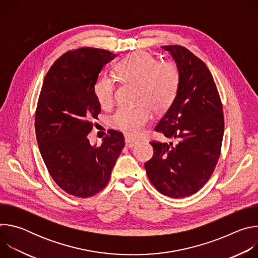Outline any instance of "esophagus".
<instances>
[{"label": "esophagus", "instance_id": "1", "mask_svg": "<svg viewBox=\"0 0 258 258\" xmlns=\"http://www.w3.org/2000/svg\"><path fill=\"white\" fill-rule=\"evenodd\" d=\"M138 143H139V142H138L137 140H134V139H132V138H130V137H126V138H125V146L128 147V148H134V147H135Z\"/></svg>", "mask_w": 258, "mask_h": 258}]
</instances>
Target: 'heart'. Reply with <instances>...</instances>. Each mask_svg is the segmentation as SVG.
I'll return each mask as SVG.
<instances>
[{
	"label": "heart",
	"mask_w": 258,
	"mask_h": 258,
	"mask_svg": "<svg viewBox=\"0 0 258 258\" xmlns=\"http://www.w3.org/2000/svg\"><path fill=\"white\" fill-rule=\"evenodd\" d=\"M118 77L136 84L138 105L120 108L111 119V125L127 136L138 137L152 120L155 112H163L173 103L179 85V72L170 61H160L147 52H135L117 63ZM95 95L101 107L108 109L114 103L113 80L101 77L95 84Z\"/></svg>",
	"instance_id": "b5f03b06"
}]
</instances>
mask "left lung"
Masks as SVG:
<instances>
[{
  "label": "left lung",
  "instance_id": "1",
  "mask_svg": "<svg viewBox=\"0 0 258 258\" xmlns=\"http://www.w3.org/2000/svg\"><path fill=\"white\" fill-rule=\"evenodd\" d=\"M161 48L176 63L179 85L173 103L155 131L177 143L151 142L154 154L145 168L160 193L183 198L199 191L216 166L225 127L223 105L202 60L178 45Z\"/></svg>",
  "mask_w": 258,
  "mask_h": 258
}]
</instances>
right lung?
Instances as JSON below:
<instances>
[{
  "label": "right lung",
  "instance_id": "1",
  "mask_svg": "<svg viewBox=\"0 0 258 258\" xmlns=\"http://www.w3.org/2000/svg\"><path fill=\"white\" fill-rule=\"evenodd\" d=\"M116 56L88 47L63 54L49 69L36 106L35 135L47 169L63 191L79 198L106 187L124 147L123 135L114 130L101 146L88 139L101 112L95 84Z\"/></svg>",
  "mask_w": 258,
  "mask_h": 258
}]
</instances>
